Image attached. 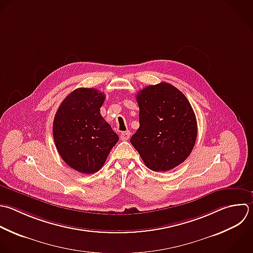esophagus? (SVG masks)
Wrapping results in <instances>:
<instances>
[{
	"mask_svg": "<svg viewBox=\"0 0 253 253\" xmlns=\"http://www.w3.org/2000/svg\"><path fill=\"white\" fill-rule=\"evenodd\" d=\"M130 136V132L129 131H124L121 133V139L122 140H127Z\"/></svg>",
	"mask_w": 253,
	"mask_h": 253,
	"instance_id": "esophagus-1",
	"label": "esophagus"
}]
</instances>
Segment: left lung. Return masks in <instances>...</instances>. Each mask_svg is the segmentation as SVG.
I'll return each instance as SVG.
<instances>
[{"instance_id": "obj_1", "label": "left lung", "mask_w": 253, "mask_h": 253, "mask_svg": "<svg viewBox=\"0 0 253 253\" xmlns=\"http://www.w3.org/2000/svg\"><path fill=\"white\" fill-rule=\"evenodd\" d=\"M136 101L139 127L130 143L146 167L165 172L184 162L197 138L196 116L185 95L162 82L139 91Z\"/></svg>"}]
</instances>
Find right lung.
<instances>
[{"instance_id": "obj_1", "label": "right lung", "mask_w": 253, "mask_h": 253, "mask_svg": "<svg viewBox=\"0 0 253 253\" xmlns=\"http://www.w3.org/2000/svg\"><path fill=\"white\" fill-rule=\"evenodd\" d=\"M105 98L94 88H78L63 100L54 117L58 153L67 165L84 174L99 171L119 140L100 113Z\"/></svg>"}]
</instances>
